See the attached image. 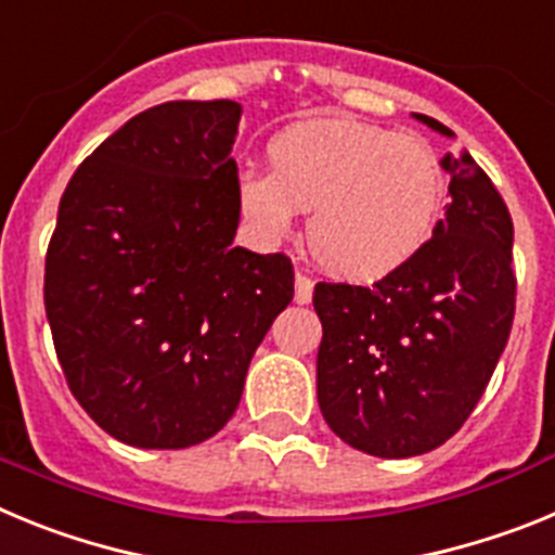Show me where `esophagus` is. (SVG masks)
<instances>
[{"label": "esophagus", "instance_id": "obj_1", "mask_svg": "<svg viewBox=\"0 0 555 555\" xmlns=\"http://www.w3.org/2000/svg\"><path fill=\"white\" fill-rule=\"evenodd\" d=\"M313 297V281L308 274H297L294 278V302H300V306H308Z\"/></svg>", "mask_w": 555, "mask_h": 555}]
</instances>
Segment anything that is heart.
<instances>
[{"label":"heart","instance_id":"1","mask_svg":"<svg viewBox=\"0 0 555 555\" xmlns=\"http://www.w3.org/2000/svg\"><path fill=\"white\" fill-rule=\"evenodd\" d=\"M272 171L238 178L242 214L267 242L294 233L311 210L308 244L331 274L375 283L425 253L448 208V171L416 132L325 116L269 141Z\"/></svg>","mask_w":555,"mask_h":555}]
</instances>
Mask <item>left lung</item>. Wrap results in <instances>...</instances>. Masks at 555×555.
Here are the masks:
<instances>
[{"instance_id": "left-lung-1", "label": "left lung", "mask_w": 555, "mask_h": 555, "mask_svg": "<svg viewBox=\"0 0 555 555\" xmlns=\"http://www.w3.org/2000/svg\"><path fill=\"white\" fill-rule=\"evenodd\" d=\"M453 139L442 121L414 113ZM450 205L425 253L375 286L317 283V397L350 448L411 459L467 423L514 322V224L469 152L444 155Z\"/></svg>"}]
</instances>
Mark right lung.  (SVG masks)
<instances>
[{
  "label": "right lung",
  "instance_id": "1",
  "mask_svg": "<svg viewBox=\"0 0 555 555\" xmlns=\"http://www.w3.org/2000/svg\"><path fill=\"white\" fill-rule=\"evenodd\" d=\"M233 100L132 116L68 180L43 306L86 414L144 450L199 444L238 409L249 361L292 302L283 253L233 247Z\"/></svg>",
  "mask_w": 555,
  "mask_h": 555
}]
</instances>
